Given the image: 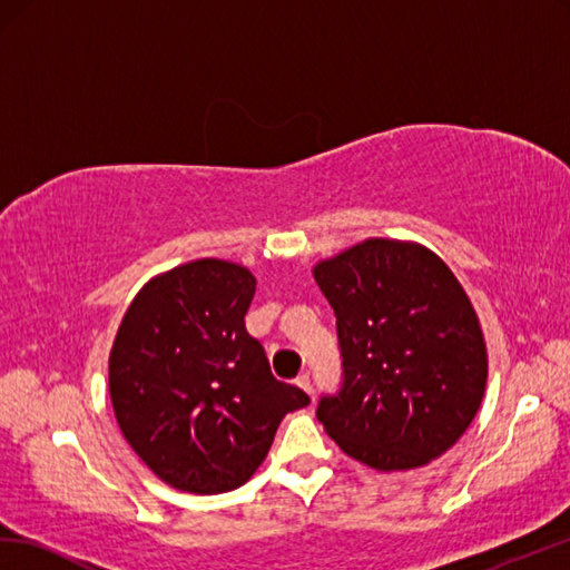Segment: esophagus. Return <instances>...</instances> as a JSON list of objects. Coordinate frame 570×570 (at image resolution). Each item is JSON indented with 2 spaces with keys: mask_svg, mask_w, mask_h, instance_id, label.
I'll return each instance as SVG.
<instances>
[{
  "mask_svg": "<svg viewBox=\"0 0 570 570\" xmlns=\"http://www.w3.org/2000/svg\"><path fill=\"white\" fill-rule=\"evenodd\" d=\"M296 383H298V386H301L303 391H306L308 395H313V381H311V374H306V372L298 374V376H296Z\"/></svg>",
  "mask_w": 570,
  "mask_h": 570,
  "instance_id": "esophagus-1",
  "label": "esophagus"
}]
</instances>
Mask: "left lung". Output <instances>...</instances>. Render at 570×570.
<instances>
[{
  "mask_svg": "<svg viewBox=\"0 0 570 570\" xmlns=\"http://www.w3.org/2000/svg\"><path fill=\"white\" fill-rule=\"evenodd\" d=\"M337 317L342 381L315 415L379 471L430 464L483 401L485 342L466 291L430 249L366 240L313 269Z\"/></svg>",
  "mask_w": 570,
  "mask_h": 570,
  "instance_id": "obj_1",
  "label": "left lung"
}]
</instances>
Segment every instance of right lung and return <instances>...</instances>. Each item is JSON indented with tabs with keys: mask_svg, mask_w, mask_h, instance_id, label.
Returning a JSON list of instances; mask_svg holds the SVG:
<instances>
[{
	"mask_svg": "<svg viewBox=\"0 0 570 570\" xmlns=\"http://www.w3.org/2000/svg\"><path fill=\"white\" fill-rule=\"evenodd\" d=\"M255 286L240 264L196 259L145 284L118 327L109 360L118 428L179 491L243 485L284 415L311 403L274 379L245 330Z\"/></svg>",
	"mask_w": 570,
	"mask_h": 570,
	"instance_id": "right-lung-1",
	"label": "right lung"
}]
</instances>
